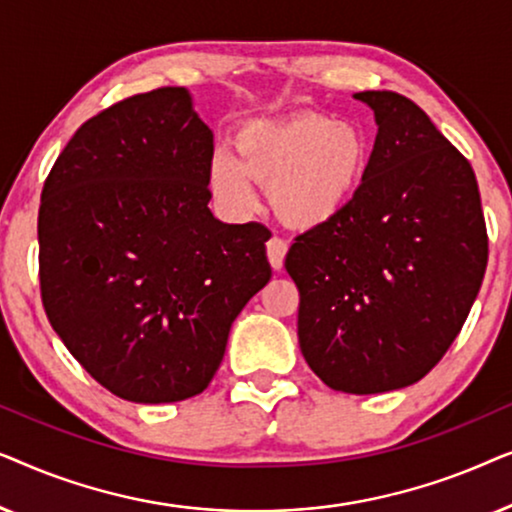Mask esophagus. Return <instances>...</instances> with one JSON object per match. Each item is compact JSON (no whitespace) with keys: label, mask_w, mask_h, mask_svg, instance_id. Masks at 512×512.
<instances>
[{"label":"esophagus","mask_w":512,"mask_h":512,"mask_svg":"<svg viewBox=\"0 0 512 512\" xmlns=\"http://www.w3.org/2000/svg\"><path fill=\"white\" fill-rule=\"evenodd\" d=\"M286 251H289V244H286L284 240H279V237H272V240L268 242V261L272 265V270H282Z\"/></svg>","instance_id":"1"}]
</instances>
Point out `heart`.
Instances as JSON below:
<instances>
[{
	"instance_id": "obj_1",
	"label": "heart",
	"mask_w": 512,
	"mask_h": 512,
	"mask_svg": "<svg viewBox=\"0 0 512 512\" xmlns=\"http://www.w3.org/2000/svg\"><path fill=\"white\" fill-rule=\"evenodd\" d=\"M237 156L219 149L209 165V188L230 214L258 207L256 184L270 188L279 221L317 230L352 205L366 177L370 144L359 125L321 114L254 121L237 132Z\"/></svg>"
}]
</instances>
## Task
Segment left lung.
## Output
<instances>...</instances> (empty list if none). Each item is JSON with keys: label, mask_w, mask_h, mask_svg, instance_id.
Here are the masks:
<instances>
[{"label": "left lung", "mask_w": 512, "mask_h": 512, "mask_svg": "<svg viewBox=\"0 0 512 512\" xmlns=\"http://www.w3.org/2000/svg\"><path fill=\"white\" fill-rule=\"evenodd\" d=\"M377 137L352 205L296 237L298 342L321 382L384 394L422 380L457 338L487 268L473 167L408 97L366 90Z\"/></svg>", "instance_id": "1"}]
</instances>
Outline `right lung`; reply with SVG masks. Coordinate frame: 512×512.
Wrapping results in <instances>:
<instances>
[{
	"label": "right lung",
	"mask_w": 512,
	"mask_h": 512,
	"mask_svg": "<svg viewBox=\"0 0 512 512\" xmlns=\"http://www.w3.org/2000/svg\"><path fill=\"white\" fill-rule=\"evenodd\" d=\"M214 135L186 88L128 97L81 125L39 207L48 321L76 361L132 403L198 396L237 314L270 282V230L207 202Z\"/></svg>",
	"instance_id": "1"
}]
</instances>
